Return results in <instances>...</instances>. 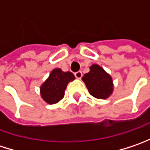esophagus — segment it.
Returning a JSON list of instances; mask_svg holds the SVG:
<instances>
[{"mask_svg": "<svg viewBox=\"0 0 150 150\" xmlns=\"http://www.w3.org/2000/svg\"><path fill=\"white\" fill-rule=\"evenodd\" d=\"M75 76L77 79H81V76H82V72H81V71H77V72H75Z\"/></svg>", "mask_w": 150, "mask_h": 150, "instance_id": "1", "label": "esophagus"}]
</instances>
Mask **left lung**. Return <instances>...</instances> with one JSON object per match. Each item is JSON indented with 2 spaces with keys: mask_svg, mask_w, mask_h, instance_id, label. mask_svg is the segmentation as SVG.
<instances>
[{
  "mask_svg": "<svg viewBox=\"0 0 150 150\" xmlns=\"http://www.w3.org/2000/svg\"><path fill=\"white\" fill-rule=\"evenodd\" d=\"M90 94L96 98H107L113 92L112 78L98 64L90 67V71L82 77Z\"/></svg>",
  "mask_w": 150,
  "mask_h": 150,
  "instance_id": "8db88e82",
  "label": "left lung"
}]
</instances>
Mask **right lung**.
<instances>
[{
  "instance_id": "right-lung-1",
  "label": "right lung",
  "mask_w": 150,
  "mask_h": 150,
  "mask_svg": "<svg viewBox=\"0 0 150 150\" xmlns=\"http://www.w3.org/2000/svg\"><path fill=\"white\" fill-rule=\"evenodd\" d=\"M73 80H75V76L71 72H64L60 69H53L48 79L40 86L42 98L50 104L59 102L64 96L68 83Z\"/></svg>"
}]
</instances>
